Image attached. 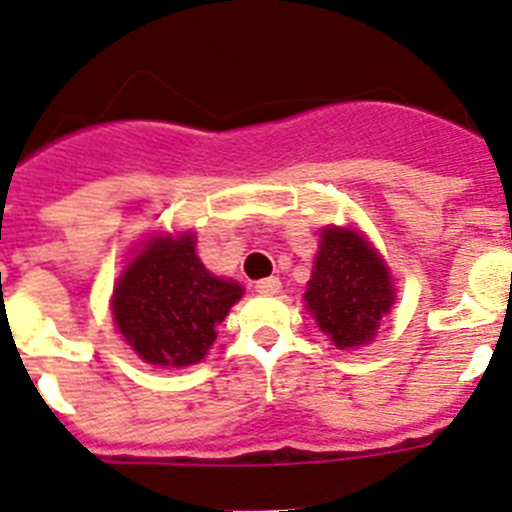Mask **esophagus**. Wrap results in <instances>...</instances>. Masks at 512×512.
I'll return each mask as SVG.
<instances>
[{
    "label": "esophagus",
    "instance_id": "1",
    "mask_svg": "<svg viewBox=\"0 0 512 512\" xmlns=\"http://www.w3.org/2000/svg\"><path fill=\"white\" fill-rule=\"evenodd\" d=\"M280 288H283V285H280L278 278H262L255 283V290L262 293V296H275V293H280Z\"/></svg>",
    "mask_w": 512,
    "mask_h": 512
}]
</instances>
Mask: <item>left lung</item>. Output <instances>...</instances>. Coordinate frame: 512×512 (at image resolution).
I'll return each instance as SVG.
<instances>
[{"mask_svg": "<svg viewBox=\"0 0 512 512\" xmlns=\"http://www.w3.org/2000/svg\"><path fill=\"white\" fill-rule=\"evenodd\" d=\"M306 306L339 349L367 344L393 306V285L365 239L352 229H324L308 280Z\"/></svg>", "mask_w": 512, "mask_h": 512, "instance_id": "left-lung-1", "label": "left lung"}]
</instances>
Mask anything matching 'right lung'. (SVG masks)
<instances>
[{"mask_svg":"<svg viewBox=\"0 0 512 512\" xmlns=\"http://www.w3.org/2000/svg\"><path fill=\"white\" fill-rule=\"evenodd\" d=\"M242 298L232 280L201 265L193 234L155 239L124 270L114 290V321L150 365L183 367L204 359L229 308Z\"/></svg>","mask_w":512,"mask_h":512,"instance_id":"1","label":"right lung"}]
</instances>
